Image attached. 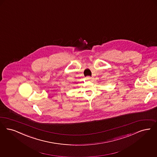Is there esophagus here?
<instances>
[{"mask_svg": "<svg viewBox=\"0 0 157 157\" xmlns=\"http://www.w3.org/2000/svg\"><path fill=\"white\" fill-rule=\"evenodd\" d=\"M86 80H90V79H92V77L87 76V77H86Z\"/></svg>", "mask_w": 157, "mask_h": 157, "instance_id": "esophagus-1", "label": "esophagus"}]
</instances>
